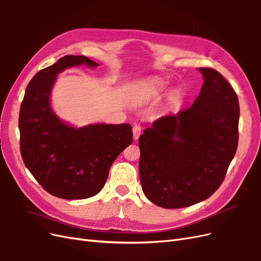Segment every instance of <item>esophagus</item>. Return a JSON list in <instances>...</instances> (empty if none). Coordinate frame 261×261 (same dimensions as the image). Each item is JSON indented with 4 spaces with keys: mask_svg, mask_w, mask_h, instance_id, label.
<instances>
[{
    "mask_svg": "<svg viewBox=\"0 0 261 261\" xmlns=\"http://www.w3.org/2000/svg\"><path fill=\"white\" fill-rule=\"evenodd\" d=\"M141 134V126L139 124H135L134 127H133V136H134V139L137 140L140 136Z\"/></svg>",
    "mask_w": 261,
    "mask_h": 261,
    "instance_id": "34e87169",
    "label": "esophagus"
}]
</instances>
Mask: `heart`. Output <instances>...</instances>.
<instances>
[{
    "mask_svg": "<svg viewBox=\"0 0 261 261\" xmlns=\"http://www.w3.org/2000/svg\"><path fill=\"white\" fill-rule=\"evenodd\" d=\"M160 88H161V84L158 82V81H151L149 83L142 84L139 87H137L134 91V93L136 97H146V96L156 94Z\"/></svg>",
    "mask_w": 261,
    "mask_h": 261,
    "instance_id": "obj_1",
    "label": "heart"
}]
</instances>
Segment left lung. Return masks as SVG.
Wrapping results in <instances>:
<instances>
[{"mask_svg":"<svg viewBox=\"0 0 261 261\" xmlns=\"http://www.w3.org/2000/svg\"><path fill=\"white\" fill-rule=\"evenodd\" d=\"M199 70L204 83L193 105L155 120L138 141L142 191L160 207L182 208L207 199L237 152L238 95L218 71Z\"/></svg>","mask_w":261,"mask_h":261,"instance_id":"left-lung-1","label":"left lung"}]
</instances>
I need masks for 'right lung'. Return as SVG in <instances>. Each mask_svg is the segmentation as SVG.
Instances as JSON below:
<instances>
[{"label": "right lung", "instance_id": "add662e5", "mask_svg": "<svg viewBox=\"0 0 261 261\" xmlns=\"http://www.w3.org/2000/svg\"><path fill=\"white\" fill-rule=\"evenodd\" d=\"M98 66L85 56L67 55L35 74L25 88L18 126L25 167L54 196L82 200L99 193L109 169L133 141L129 124H92L74 128L49 105L51 87L67 68Z\"/></svg>", "mask_w": 261, "mask_h": 261}]
</instances>
